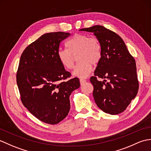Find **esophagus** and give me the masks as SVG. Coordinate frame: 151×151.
I'll return each mask as SVG.
<instances>
[{
  "label": "esophagus",
  "instance_id": "esophagus-1",
  "mask_svg": "<svg viewBox=\"0 0 151 151\" xmlns=\"http://www.w3.org/2000/svg\"><path fill=\"white\" fill-rule=\"evenodd\" d=\"M86 82V80L85 79H83V78H80V84H81V85H82V84L83 83H85Z\"/></svg>",
  "mask_w": 151,
  "mask_h": 151
}]
</instances>
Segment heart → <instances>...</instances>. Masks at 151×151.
<instances>
[{"instance_id":"b5f03b06","label":"heart","mask_w":151,"mask_h":151,"mask_svg":"<svg viewBox=\"0 0 151 151\" xmlns=\"http://www.w3.org/2000/svg\"><path fill=\"white\" fill-rule=\"evenodd\" d=\"M67 49H60L58 58L64 68L71 69L74 67L75 56L78 55V60L73 75L85 78L92 71L93 65L97 64L101 57V46L96 38L84 34H76L65 43Z\"/></svg>"}]
</instances>
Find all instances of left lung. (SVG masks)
Returning <instances> with one entry per match:
<instances>
[{"label": "left lung", "mask_w": 151, "mask_h": 151, "mask_svg": "<svg viewBox=\"0 0 151 151\" xmlns=\"http://www.w3.org/2000/svg\"><path fill=\"white\" fill-rule=\"evenodd\" d=\"M93 33L101 46V57L90 82L97 106L110 114L124 111L138 93L139 83L134 58L122 38L102 26L83 28ZM104 79L103 81L98 80Z\"/></svg>", "instance_id": "left-lung-1"}]
</instances>
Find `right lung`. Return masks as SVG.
Listing matches in <instances>:
<instances>
[{"label": "right lung", "instance_id": "1", "mask_svg": "<svg viewBox=\"0 0 151 151\" xmlns=\"http://www.w3.org/2000/svg\"><path fill=\"white\" fill-rule=\"evenodd\" d=\"M69 33L44 34L29 44L21 55L17 83L21 101L38 120L55 125L67 116L69 96L80 87L78 78L67 80L66 71L58 58L60 43Z\"/></svg>", "mask_w": 151, "mask_h": 151}]
</instances>
